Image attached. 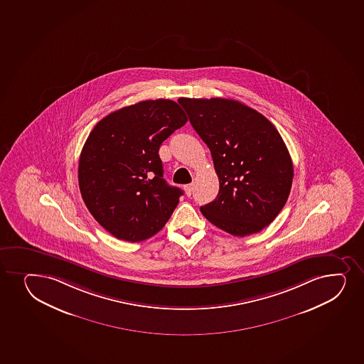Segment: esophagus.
<instances>
[{"label": "esophagus", "instance_id": "obj_1", "mask_svg": "<svg viewBox=\"0 0 364 364\" xmlns=\"http://www.w3.org/2000/svg\"><path fill=\"white\" fill-rule=\"evenodd\" d=\"M193 186H195V185H193V184L185 185L184 190H185V193H186V196H188V197L191 196L192 191H193Z\"/></svg>", "mask_w": 364, "mask_h": 364}]
</instances>
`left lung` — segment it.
Instances as JSON below:
<instances>
[{
	"label": "left lung",
	"instance_id": "8db88e82",
	"mask_svg": "<svg viewBox=\"0 0 364 364\" xmlns=\"http://www.w3.org/2000/svg\"><path fill=\"white\" fill-rule=\"evenodd\" d=\"M212 154L217 198L200 212L233 236L262 231L282 210L293 183V162L282 136L264 114L232 99L180 98Z\"/></svg>",
	"mask_w": 364,
	"mask_h": 364
}]
</instances>
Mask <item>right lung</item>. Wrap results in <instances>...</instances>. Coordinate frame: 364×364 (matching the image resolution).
Returning a JSON list of instances; mask_svg holds the SVG:
<instances>
[{
  "label": "right lung",
  "mask_w": 364,
  "mask_h": 364,
  "mask_svg": "<svg viewBox=\"0 0 364 364\" xmlns=\"http://www.w3.org/2000/svg\"><path fill=\"white\" fill-rule=\"evenodd\" d=\"M186 122L176 102L156 99L114 111L90 132L78 162L80 191L114 237L145 241L169 220L183 191L164 179L159 150Z\"/></svg>",
  "instance_id": "right-lung-1"
}]
</instances>
